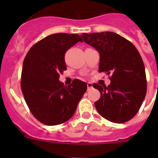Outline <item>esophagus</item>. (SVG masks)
<instances>
[{
  "label": "esophagus",
  "mask_w": 158,
  "mask_h": 158,
  "mask_svg": "<svg viewBox=\"0 0 158 158\" xmlns=\"http://www.w3.org/2000/svg\"><path fill=\"white\" fill-rule=\"evenodd\" d=\"M87 87H88V90H90V89L92 88V82H88V83H87Z\"/></svg>",
  "instance_id": "esophagus-1"
}]
</instances>
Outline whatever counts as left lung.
I'll use <instances>...</instances> for the list:
<instances>
[{
  "label": "left lung",
  "instance_id": "left-lung-1",
  "mask_svg": "<svg viewBox=\"0 0 158 158\" xmlns=\"http://www.w3.org/2000/svg\"><path fill=\"white\" fill-rule=\"evenodd\" d=\"M84 42L99 52V73L111 74L109 85L94 83L101 96L95 102L100 115L114 123H125L138 113L147 92L142 58L136 47L113 32L82 33Z\"/></svg>",
  "mask_w": 158,
  "mask_h": 158
}]
</instances>
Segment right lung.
Instances as JSON below:
<instances>
[{
  "label": "right lung",
  "mask_w": 158,
  "mask_h": 158,
  "mask_svg": "<svg viewBox=\"0 0 158 158\" xmlns=\"http://www.w3.org/2000/svg\"><path fill=\"white\" fill-rule=\"evenodd\" d=\"M79 41L82 40L78 34L49 35L36 43L25 56L21 90L30 111L44 125L67 122L86 92V83L79 79L68 86L59 81L60 74L66 70L65 53Z\"/></svg>",
  "instance_id": "obj_1"
}]
</instances>
